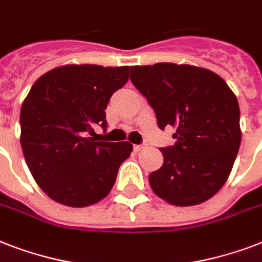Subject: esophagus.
I'll list each match as a JSON object with an SVG mask.
<instances>
[{
	"label": "esophagus",
	"mask_w": 262,
	"mask_h": 262,
	"mask_svg": "<svg viewBox=\"0 0 262 262\" xmlns=\"http://www.w3.org/2000/svg\"><path fill=\"white\" fill-rule=\"evenodd\" d=\"M145 147H147L145 144H137V145H133V149H135V152H140L143 151Z\"/></svg>",
	"instance_id": "1"
}]
</instances>
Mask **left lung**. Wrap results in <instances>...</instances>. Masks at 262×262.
Segmentation results:
<instances>
[{
    "label": "left lung",
    "mask_w": 262,
    "mask_h": 262,
    "mask_svg": "<svg viewBox=\"0 0 262 262\" xmlns=\"http://www.w3.org/2000/svg\"><path fill=\"white\" fill-rule=\"evenodd\" d=\"M130 80L155 111L158 126L177 129V143L160 148L163 164L148 178L154 193L177 207L213 197L227 181L241 145L235 94L219 75L193 65L132 67Z\"/></svg>",
    "instance_id": "1"
}]
</instances>
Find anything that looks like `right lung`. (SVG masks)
<instances>
[{"mask_svg": "<svg viewBox=\"0 0 262 262\" xmlns=\"http://www.w3.org/2000/svg\"><path fill=\"white\" fill-rule=\"evenodd\" d=\"M129 80V67L63 65L40 76L20 111V143L35 182L67 207L99 203L133 151L129 141H96L107 103ZM94 135V138H90Z\"/></svg>", "mask_w": 262, "mask_h": 262, "instance_id": "1", "label": "right lung"}]
</instances>
